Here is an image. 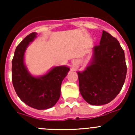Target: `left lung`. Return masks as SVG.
I'll use <instances>...</instances> for the list:
<instances>
[{
	"mask_svg": "<svg viewBox=\"0 0 135 135\" xmlns=\"http://www.w3.org/2000/svg\"><path fill=\"white\" fill-rule=\"evenodd\" d=\"M126 71L124 51L115 38L103 30L99 45L94 46L90 65L78 71L82 97L93 105L109 103L121 90Z\"/></svg>",
	"mask_w": 135,
	"mask_h": 135,
	"instance_id": "1",
	"label": "left lung"
}]
</instances>
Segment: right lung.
Segmentation results:
<instances>
[{
	"instance_id": "add662e5",
	"label": "right lung",
	"mask_w": 135,
	"mask_h": 135,
	"mask_svg": "<svg viewBox=\"0 0 135 135\" xmlns=\"http://www.w3.org/2000/svg\"><path fill=\"white\" fill-rule=\"evenodd\" d=\"M32 32L17 46L12 60V82L17 96L28 106L46 109L54 106L61 95V85L70 70L68 67L57 66L40 77L28 72L23 59L26 48L36 37Z\"/></svg>"
}]
</instances>
